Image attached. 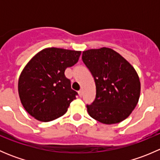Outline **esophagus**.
<instances>
[{
  "instance_id": "obj_1",
  "label": "esophagus",
  "mask_w": 160,
  "mask_h": 160,
  "mask_svg": "<svg viewBox=\"0 0 160 160\" xmlns=\"http://www.w3.org/2000/svg\"><path fill=\"white\" fill-rule=\"evenodd\" d=\"M78 93H79V96L80 97V98H81L82 96H83V90H80L78 91Z\"/></svg>"
}]
</instances>
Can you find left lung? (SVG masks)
I'll return each mask as SVG.
<instances>
[{
  "instance_id": "8db88e82",
  "label": "left lung",
  "mask_w": 160,
  "mask_h": 160,
  "mask_svg": "<svg viewBox=\"0 0 160 160\" xmlns=\"http://www.w3.org/2000/svg\"><path fill=\"white\" fill-rule=\"evenodd\" d=\"M82 60L96 85V98L87 105L90 117L106 125L127 118L138 104L141 89L134 67L119 53L106 47L83 51Z\"/></svg>"
}]
</instances>
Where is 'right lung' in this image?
I'll return each mask as SVG.
<instances>
[{"mask_svg":"<svg viewBox=\"0 0 160 160\" xmlns=\"http://www.w3.org/2000/svg\"><path fill=\"white\" fill-rule=\"evenodd\" d=\"M81 52L47 48L28 62L18 80L21 102L27 112L40 122L63 115L78 93L65 76L67 67L79 60Z\"/></svg>","mask_w":160,"mask_h":160,"instance_id":"right-lung-1","label":"right lung"}]
</instances>
